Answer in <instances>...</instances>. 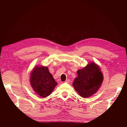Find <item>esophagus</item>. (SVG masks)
I'll return each instance as SVG.
<instances>
[{"label":"esophagus","mask_w":127,"mask_h":127,"mask_svg":"<svg viewBox=\"0 0 127 127\" xmlns=\"http://www.w3.org/2000/svg\"><path fill=\"white\" fill-rule=\"evenodd\" d=\"M65 82L67 83H69L70 82V80L69 79H67L66 81H65Z\"/></svg>","instance_id":"esophagus-1"}]
</instances>
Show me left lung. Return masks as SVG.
Here are the masks:
<instances>
[{"label":"left lung","mask_w":127,"mask_h":127,"mask_svg":"<svg viewBox=\"0 0 127 127\" xmlns=\"http://www.w3.org/2000/svg\"><path fill=\"white\" fill-rule=\"evenodd\" d=\"M78 77L72 83L75 90L82 97L91 96L97 91L103 80L101 69L94 63L77 71Z\"/></svg>","instance_id":"1"}]
</instances>
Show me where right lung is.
<instances>
[{
  "instance_id": "add662e5",
  "label": "right lung",
  "mask_w": 127,
  "mask_h": 127,
  "mask_svg": "<svg viewBox=\"0 0 127 127\" xmlns=\"http://www.w3.org/2000/svg\"><path fill=\"white\" fill-rule=\"evenodd\" d=\"M30 82L33 90L40 96L50 95L57 85L47 67H36L31 75Z\"/></svg>"
}]
</instances>
